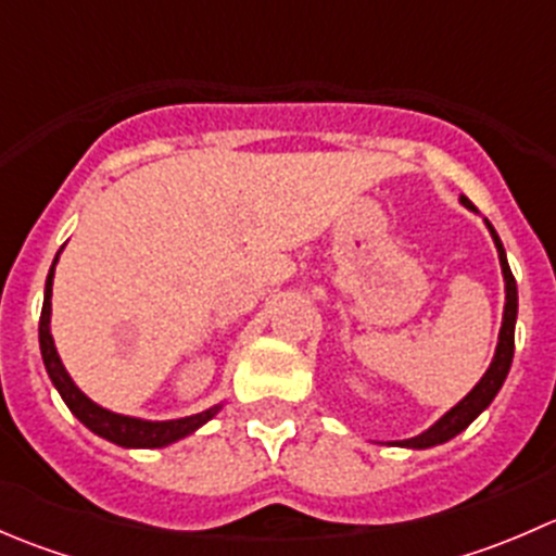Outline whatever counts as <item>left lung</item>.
Listing matches in <instances>:
<instances>
[{
	"mask_svg": "<svg viewBox=\"0 0 556 556\" xmlns=\"http://www.w3.org/2000/svg\"><path fill=\"white\" fill-rule=\"evenodd\" d=\"M459 201H463V206H468V210L476 212V206L470 204L465 195ZM484 223H486V228H490L492 239H495L497 257H501V268H503V282H506V309H503V325H501V336H497L495 357H492L490 368H486V374L481 377V382L476 384L473 390H470L468 395L457 403V406L450 408V412H446L439 422L430 425L425 433L414 435V439H406V441H395V446H408V450H428V446L446 444V441L454 439V435L463 433V430L468 428V425L473 422V419L479 417V414L484 412L492 401H495V395L501 392V387L508 377V368H511V361H514V328H517V306H519L517 279H514L511 268H508V257H506V250H503L501 237H497L490 220H484Z\"/></svg>",
	"mask_w": 556,
	"mask_h": 556,
	"instance_id": "obj_1",
	"label": "left lung"
}]
</instances>
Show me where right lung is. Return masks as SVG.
Returning <instances> with one entry per match:
<instances>
[{
  "mask_svg": "<svg viewBox=\"0 0 556 556\" xmlns=\"http://www.w3.org/2000/svg\"><path fill=\"white\" fill-rule=\"evenodd\" d=\"M55 263H59V255H55L53 266H50L48 271V279H45V301H42V314H39V350H42V363L45 368H48L50 382H53L55 390H59V395L64 397L70 412L75 414V417L80 419L91 433L102 435V439L112 441V444L117 446H126V450H161V446H169L174 441L195 433L201 425L210 422V419L220 412V406H212L206 408V412L193 414V417L150 422V419L115 414L110 412V408H102L99 403H93L80 387L72 382L64 363H61L59 352H55L53 336H50V295H53Z\"/></svg>",
  "mask_w": 556,
  "mask_h": 556,
  "instance_id": "right-lung-1",
  "label": "right lung"
}]
</instances>
